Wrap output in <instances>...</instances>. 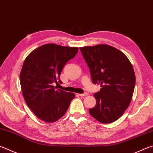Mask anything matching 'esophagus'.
Here are the masks:
<instances>
[{
    "mask_svg": "<svg viewBox=\"0 0 153 153\" xmlns=\"http://www.w3.org/2000/svg\"><path fill=\"white\" fill-rule=\"evenodd\" d=\"M78 96H81V97H84V96H88V93H84V94H79Z\"/></svg>",
    "mask_w": 153,
    "mask_h": 153,
    "instance_id": "1",
    "label": "esophagus"
}]
</instances>
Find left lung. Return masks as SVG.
Returning <instances> with one entry per match:
<instances>
[{"label":"left lung","mask_w":153,"mask_h":153,"mask_svg":"<svg viewBox=\"0 0 153 153\" xmlns=\"http://www.w3.org/2000/svg\"><path fill=\"white\" fill-rule=\"evenodd\" d=\"M79 49L90 70L91 81L102 87L94 94L96 104L89 112L102 123H113L121 117L132 98L136 77L131 63L120 50L105 44Z\"/></svg>","instance_id":"left-lung-1"}]
</instances>
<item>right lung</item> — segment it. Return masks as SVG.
Returning a JSON list of instances; mask_svg holds the SVG:
<instances>
[{
	"mask_svg": "<svg viewBox=\"0 0 153 153\" xmlns=\"http://www.w3.org/2000/svg\"><path fill=\"white\" fill-rule=\"evenodd\" d=\"M76 47L45 44L26 57L20 73V84L27 105L40 120L54 123L67 112L74 93L52 85L62 83L59 76L64 65L78 51Z\"/></svg>",
	"mask_w": 153,
	"mask_h": 153,
	"instance_id": "right-lung-1",
	"label": "right lung"
}]
</instances>
